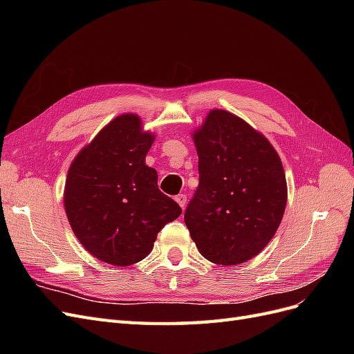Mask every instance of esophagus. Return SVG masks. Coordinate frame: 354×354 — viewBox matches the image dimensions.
I'll list each match as a JSON object with an SVG mask.
<instances>
[{
  "instance_id": "34e87169",
  "label": "esophagus",
  "mask_w": 354,
  "mask_h": 354,
  "mask_svg": "<svg viewBox=\"0 0 354 354\" xmlns=\"http://www.w3.org/2000/svg\"><path fill=\"white\" fill-rule=\"evenodd\" d=\"M176 201H177V203H178V205H180L181 208H185V207H186V202H187L186 195H183V194L177 195V196H176Z\"/></svg>"
}]
</instances>
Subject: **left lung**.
Masks as SVG:
<instances>
[{
	"label": "left lung",
	"instance_id": "left-lung-1",
	"mask_svg": "<svg viewBox=\"0 0 354 354\" xmlns=\"http://www.w3.org/2000/svg\"><path fill=\"white\" fill-rule=\"evenodd\" d=\"M199 158V186L185 223L201 255L236 266L260 254L282 221L288 187L272 143L242 118L208 112L192 134Z\"/></svg>",
	"mask_w": 354,
	"mask_h": 354
}]
</instances>
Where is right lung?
Listing matches in <instances>:
<instances>
[{"mask_svg":"<svg viewBox=\"0 0 354 354\" xmlns=\"http://www.w3.org/2000/svg\"><path fill=\"white\" fill-rule=\"evenodd\" d=\"M153 142L140 116L124 113L104 125L69 167L63 192L69 224L103 263L142 261L159 230L181 214L178 203L158 189L156 169L146 165Z\"/></svg>","mask_w":354,"mask_h":354,"instance_id":"obj_1","label":"right lung"}]
</instances>
